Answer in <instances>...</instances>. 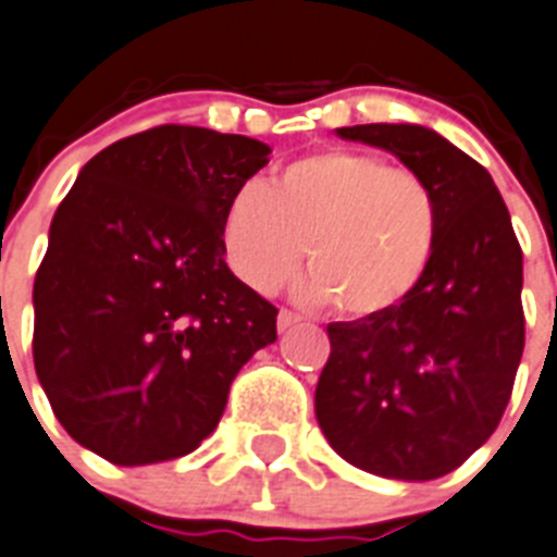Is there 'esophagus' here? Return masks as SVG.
I'll return each mask as SVG.
<instances>
[{
    "instance_id": "1",
    "label": "esophagus",
    "mask_w": 557,
    "mask_h": 557,
    "mask_svg": "<svg viewBox=\"0 0 557 557\" xmlns=\"http://www.w3.org/2000/svg\"><path fill=\"white\" fill-rule=\"evenodd\" d=\"M297 322H300V317L294 314V311H286V308H283V311H280V314H277V329H280V331L294 329Z\"/></svg>"
}]
</instances>
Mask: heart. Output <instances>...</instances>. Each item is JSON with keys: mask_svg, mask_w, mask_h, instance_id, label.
Segmentation results:
<instances>
[{"mask_svg": "<svg viewBox=\"0 0 557 557\" xmlns=\"http://www.w3.org/2000/svg\"><path fill=\"white\" fill-rule=\"evenodd\" d=\"M442 232L436 191L422 175L354 149L286 163L269 184L249 181L223 209L228 269L260 294L302 265L297 294L348 317H376L408 300L428 274Z\"/></svg>", "mask_w": 557, "mask_h": 557, "instance_id": "b5f03b06", "label": "heart"}]
</instances>
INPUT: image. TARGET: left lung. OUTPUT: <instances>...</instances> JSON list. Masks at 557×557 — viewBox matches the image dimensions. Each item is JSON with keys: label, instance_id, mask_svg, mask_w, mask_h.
<instances>
[{"label": "left lung", "instance_id": "left-lung-1", "mask_svg": "<svg viewBox=\"0 0 557 557\" xmlns=\"http://www.w3.org/2000/svg\"><path fill=\"white\" fill-rule=\"evenodd\" d=\"M436 191L442 232L424 280L376 317L331 322L314 410L348 465L399 481L453 473L502 422L524 354V257L490 172L422 124L339 127Z\"/></svg>", "mask_w": 557, "mask_h": 557}]
</instances>
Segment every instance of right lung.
<instances>
[{
	"mask_svg": "<svg viewBox=\"0 0 557 557\" xmlns=\"http://www.w3.org/2000/svg\"><path fill=\"white\" fill-rule=\"evenodd\" d=\"M271 147L207 127L129 135L84 163L33 283V366L55 419L112 465L181 459L277 339V308L223 260L228 198Z\"/></svg>",
	"mask_w": 557,
	"mask_h": 557,
	"instance_id": "right-lung-1",
	"label": "right lung"
}]
</instances>
